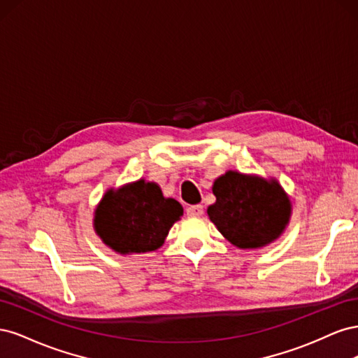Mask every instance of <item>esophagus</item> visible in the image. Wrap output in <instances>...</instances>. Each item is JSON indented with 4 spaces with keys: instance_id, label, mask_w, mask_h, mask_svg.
I'll use <instances>...</instances> for the list:
<instances>
[{
    "instance_id": "1",
    "label": "esophagus",
    "mask_w": 358,
    "mask_h": 358,
    "mask_svg": "<svg viewBox=\"0 0 358 358\" xmlns=\"http://www.w3.org/2000/svg\"><path fill=\"white\" fill-rule=\"evenodd\" d=\"M187 215L188 216H201L203 215V206L201 204L189 206V208L187 209Z\"/></svg>"
}]
</instances>
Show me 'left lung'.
I'll use <instances>...</instances> for the list:
<instances>
[{
  "label": "left lung",
  "instance_id": "8db88e82",
  "mask_svg": "<svg viewBox=\"0 0 358 358\" xmlns=\"http://www.w3.org/2000/svg\"><path fill=\"white\" fill-rule=\"evenodd\" d=\"M216 201L209 220L231 245L259 249L279 239L289 224L292 203L275 178L225 171L212 187Z\"/></svg>",
  "mask_w": 358,
  "mask_h": 358
}]
</instances>
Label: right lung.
Segmentation results:
<instances>
[{
    "label": "right lung",
    "mask_w": 358,
    "mask_h": 358,
    "mask_svg": "<svg viewBox=\"0 0 358 358\" xmlns=\"http://www.w3.org/2000/svg\"><path fill=\"white\" fill-rule=\"evenodd\" d=\"M183 209L175 199L162 196L158 183L138 179L109 188L94 210V230L101 242L121 255L155 251Z\"/></svg>",
    "instance_id": "right-lung-1"
}]
</instances>
